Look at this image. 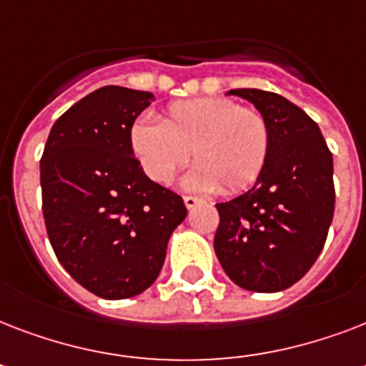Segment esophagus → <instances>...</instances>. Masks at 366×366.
<instances>
[{
    "label": "esophagus",
    "mask_w": 366,
    "mask_h": 366,
    "mask_svg": "<svg viewBox=\"0 0 366 366\" xmlns=\"http://www.w3.org/2000/svg\"><path fill=\"white\" fill-rule=\"evenodd\" d=\"M197 203H199V199H197V197H194V195H184V205L188 207V209H194Z\"/></svg>",
    "instance_id": "1"
}]
</instances>
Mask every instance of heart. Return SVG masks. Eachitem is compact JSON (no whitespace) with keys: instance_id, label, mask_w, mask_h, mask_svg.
I'll use <instances>...</instances> for the list:
<instances>
[{"instance_id":"b5f03b06","label":"heart","mask_w":366,"mask_h":366,"mask_svg":"<svg viewBox=\"0 0 366 366\" xmlns=\"http://www.w3.org/2000/svg\"><path fill=\"white\" fill-rule=\"evenodd\" d=\"M129 144L146 177L167 184L192 155L195 167L186 184L222 194L243 192L258 180L269 157L272 129L258 108L232 99L203 97L178 100L159 123L138 119Z\"/></svg>"}]
</instances>
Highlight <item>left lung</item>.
I'll return each instance as SVG.
<instances>
[{"label":"left lung","mask_w":366,"mask_h":366,"mask_svg":"<svg viewBox=\"0 0 366 366\" xmlns=\"http://www.w3.org/2000/svg\"><path fill=\"white\" fill-rule=\"evenodd\" d=\"M267 117L272 148L249 192L217 203L214 250L241 289L277 292L300 281L323 250L332 214V154L306 112L281 94L232 89Z\"/></svg>","instance_id":"left-lung-1"}]
</instances>
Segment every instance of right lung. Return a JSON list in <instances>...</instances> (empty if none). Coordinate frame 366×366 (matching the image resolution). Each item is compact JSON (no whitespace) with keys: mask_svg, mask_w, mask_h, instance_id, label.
Masks as SVG:
<instances>
[{"mask_svg":"<svg viewBox=\"0 0 366 366\" xmlns=\"http://www.w3.org/2000/svg\"><path fill=\"white\" fill-rule=\"evenodd\" d=\"M154 94L108 85L56 119L41 163L43 218L64 269L89 292L122 300L159 275L167 243L188 211L152 182L129 131Z\"/></svg>","mask_w":366,"mask_h":366,"instance_id":"right-lung-1","label":"right lung"}]
</instances>
